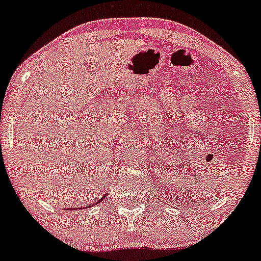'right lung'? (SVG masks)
Instances as JSON below:
<instances>
[{
    "mask_svg": "<svg viewBox=\"0 0 261 261\" xmlns=\"http://www.w3.org/2000/svg\"><path fill=\"white\" fill-rule=\"evenodd\" d=\"M105 198H106V194H105V196H103V197H102V198H100V199H98V200H97V202H96V203L91 204V205H87V208H91V206H92V205H95V204H98V203H100V202H102V200H103V199H105Z\"/></svg>",
    "mask_w": 261,
    "mask_h": 261,
    "instance_id": "add662e5",
    "label": "right lung"
}]
</instances>
